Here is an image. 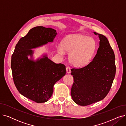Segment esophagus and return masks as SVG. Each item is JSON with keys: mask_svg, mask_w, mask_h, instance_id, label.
I'll use <instances>...</instances> for the list:
<instances>
[{"mask_svg": "<svg viewBox=\"0 0 126 126\" xmlns=\"http://www.w3.org/2000/svg\"><path fill=\"white\" fill-rule=\"evenodd\" d=\"M66 72L67 74H70L71 72V70H70V68L69 67H66Z\"/></svg>", "mask_w": 126, "mask_h": 126, "instance_id": "34e87169", "label": "esophagus"}]
</instances>
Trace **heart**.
<instances>
[{
  "label": "heart",
  "mask_w": 126,
  "mask_h": 126,
  "mask_svg": "<svg viewBox=\"0 0 126 126\" xmlns=\"http://www.w3.org/2000/svg\"><path fill=\"white\" fill-rule=\"evenodd\" d=\"M95 40L80 34H70L63 38L61 44H58V52L64 56L66 51L70 52L69 61L76 67H82L89 64L96 49Z\"/></svg>",
  "instance_id": "b5f03b06"
}]
</instances>
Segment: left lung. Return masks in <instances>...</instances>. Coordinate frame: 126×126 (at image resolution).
Masks as SVG:
<instances>
[{"label":"left lung","instance_id":"1","mask_svg":"<svg viewBox=\"0 0 126 126\" xmlns=\"http://www.w3.org/2000/svg\"><path fill=\"white\" fill-rule=\"evenodd\" d=\"M94 33L100 39L95 57L86 66L71 69L74 80L71 95L75 103L83 106L100 101L106 97L116 72L114 53L107 38Z\"/></svg>","mask_w":126,"mask_h":126}]
</instances>
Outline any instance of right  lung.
I'll return each instance as SVG.
<instances>
[{
    "label": "right lung",
    "mask_w": 126,
    "mask_h": 126,
    "mask_svg": "<svg viewBox=\"0 0 126 126\" xmlns=\"http://www.w3.org/2000/svg\"><path fill=\"white\" fill-rule=\"evenodd\" d=\"M56 35V30L52 28H33L19 40L12 56L13 78L18 91L38 103L48 101L54 85L66 74L65 66L52 61L46 53L34 58L32 49L53 42Z\"/></svg>",
    "instance_id": "add662e5"
}]
</instances>
